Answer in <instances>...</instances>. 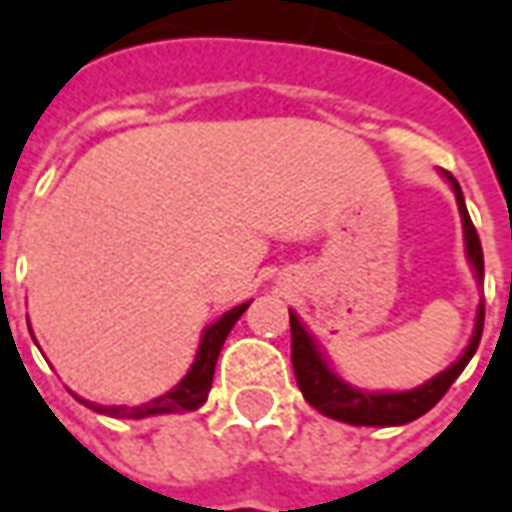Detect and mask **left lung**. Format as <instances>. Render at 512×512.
<instances>
[{"label": "left lung", "instance_id": "obj_1", "mask_svg": "<svg viewBox=\"0 0 512 512\" xmlns=\"http://www.w3.org/2000/svg\"><path fill=\"white\" fill-rule=\"evenodd\" d=\"M443 177L452 182L457 196V207H460V219H463V235H466V255L471 260V266L477 271V280L482 282V244L480 235L471 224V216L466 210V199L457 180L443 171ZM482 324H485V305L477 310V324H474V335L468 341L466 352L460 355L457 363L441 371L438 377H432L430 382L418 385L413 391L402 393H368L357 391L349 382H343L335 371H332L324 357L318 352V346L313 338L307 335L302 327V321L296 318L291 310V363L296 382H299V391L305 396L310 405L316 407L318 413L335 418V421H346V424H355V427H396V424H407V421H416L418 416H424L427 410L438 405L443 399V393L452 388V382L460 377V371L468 366V360L474 357L477 346L482 338Z\"/></svg>", "mask_w": 512, "mask_h": 512}]
</instances>
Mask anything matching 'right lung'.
I'll use <instances>...</instances> for the list:
<instances>
[{
  "instance_id": "1",
  "label": "right lung",
  "mask_w": 512,
  "mask_h": 512,
  "mask_svg": "<svg viewBox=\"0 0 512 512\" xmlns=\"http://www.w3.org/2000/svg\"><path fill=\"white\" fill-rule=\"evenodd\" d=\"M249 307L238 305L227 310L224 316L210 324L202 335V343H199V352H196V360L191 371L180 380V385L174 391L157 396L152 402H146L141 407H127V405H94V402H85L80 399L82 405H88L96 413L113 418H146V416H160V413H185V410H196V407L205 405L207 393H210V385H213V371H216V360H219V352L227 335L235 327V321L244 316V310Z\"/></svg>"
}]
</instances>
